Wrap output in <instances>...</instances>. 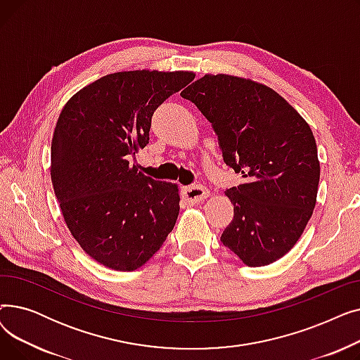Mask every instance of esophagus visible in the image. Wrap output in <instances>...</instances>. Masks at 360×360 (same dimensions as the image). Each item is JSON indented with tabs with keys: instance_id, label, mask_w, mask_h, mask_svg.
I'll return each mask as SVG.
<instances>
[{
	"instance_id": "34e87169",
	"label": "esophagus",
	"mask_w": 360,
	"mask_h": 360,
	"mask_svg": "<svg viewBox=\"0 0 360 360\" xmlns=\"http://www.w3.org/2000/svg\"><path fill=\"white\" fill-rule=\"evenodd\" d=\"M182 195L190 204H198L209 197V191H207L201 185H193V186H185L182 190Z\"/></svg>"
}]
</instances>
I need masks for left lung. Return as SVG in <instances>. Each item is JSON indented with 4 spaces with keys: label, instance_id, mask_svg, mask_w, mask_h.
Returning a JSON list of instances; mask_svg holds the SVG:
<instances>
[{
    "label": "left lung",
    "instance_id": "obj_1",
    "mask_svg": "<svg viewBox=\"0 0 360 360\" xmlns=\"http://www.w3.org/2000/svg\"><path fill=\"white\" fill-rule=\"evenodd\" d=\"M181 96L210 121L224 163L247 178L226 190L233 220L220 240L247 266H269L293 248L316 202L319 160L308 122L273 89L229 74H205Z\"/></svg>",
    "mask_w": 360,
    "mask_h": 360
}]
</instances>
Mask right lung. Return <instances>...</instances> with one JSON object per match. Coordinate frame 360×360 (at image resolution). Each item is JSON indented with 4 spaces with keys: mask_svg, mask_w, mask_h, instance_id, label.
Returning a JSON list of instances; mask_svg holds the SVG:
<instances>
[{
    "mask_svg": "<svg viewBox=\"0 0 360 360\" xmlns=\"http://www.w3.org/2000/svg\"><path fill=\"white\" fill-rule=\"evenodd\" d=\"M191 71H121L79 90L51 144V179L83 251L118 271L140 269L172 232L178 185L139 172L129 158L148 144L155 110L194 80Z\"/></svg>",
    "mask_w": 360,
    "mask_h": 360,
    "instance_id": "1",
    "label": "right lung"
}]
</instances>
